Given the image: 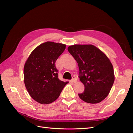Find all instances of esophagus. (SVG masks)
<instances>
[{
  "mask_svg": "<svg viewBox=\"0 0 133 133\" xmlns=\"http://www.w3.org/2000/svg\"><path fill=\"white\" fill-rule=\"evenodd\" d=\"M71 82L72 83H76V82H77V79L76 78L75 76H73V79H72L71 80Z\"/></svg>",
  "mask_w": 133,
  "mask_h": 133,
  "instance_id": "34e87169",
  "label": "esophagus"
}]
</instances>
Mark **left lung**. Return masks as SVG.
I'll list each match as a JSON object with an SVG mask.
<instances>
[{"mask_svg":"<svg viewBox=\"0 0 133 133\" xmlns=\"http://www.w3.org/2000/svg\"><path fill=\"white\" fill-rule=\"evenodd\" d=\"M68 50L78 63L80 80L85 89L78 94L86 103L101 102L108 95L114 82V69L110 60L93 45H70Z\"/></svg>","mask_w":133,"mask_h":133,"instance_id":"obj_1","label":"left lung"}]
</instances>
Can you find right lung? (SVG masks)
Instances as JSON below:
<instances>
[{
  "label": "right lung",
  "instance_id": "add662e5",
  "mask_svg": "<svg viewBox=\"0 0 133 133\" xmlns=\"http://www.w3.org/2000/svg\"><path fill=\"white\" fill-rule=\"evenodd\" d=\"M66 45L47 42L31 52L24 67L26 90L36 102L48 104L54 102L68 82L58 78L55 62L65 50Z\"/></svg>",
  "mask_w": 133,
  "mask_h": 133
}]
</instances>
